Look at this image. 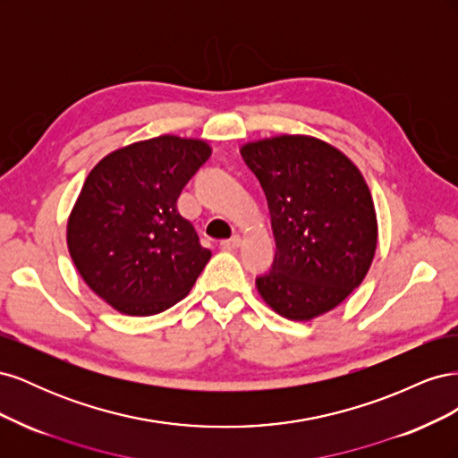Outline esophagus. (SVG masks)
Wrapping results in <instances>:
<instances>
[{"label":"esophagus","instance_id":"esophagus-1","mask_svg":"<svg viewBox=\"0 0 458 458\" xmlns=\"http://www.w3.org/2000/svg\"><path fill=\"white\" fill-rule=\"evenodd\" d=\"M219 246L224 248V250H237V248L241 246V237H239V234H233L231 239L221 241V242H219Z\"/></svg>","mask_w":458,"mask_h":458}]
</instances>
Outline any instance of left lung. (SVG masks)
<instances>
[{"instance_id": "obj_1", "label": "left lung", "mask_w": 458, "mask_h": 458, "mask_svg": "<svg viewBox=\"0 0 458 458\" xmlns=\"http://www.w3.org/2000/svg\"><path fill=\"white\" fill-rule=\"evenodd\" d=\"M266 192L276 252L256 279L267 306L290 321L335 310L363 283L378 224L357 165L311 135H276L241 147Z\"/></svg>"}]
</instances>
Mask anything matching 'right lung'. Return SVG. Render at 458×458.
Returning <instances> with one entry per match:
<instances>
[{"label":"right lung","instance_id":"1","mask_svg":"<svg viewBox=\"0 0 458 458\" xmlns=\"http://www.w3.org/2000/svg\"><path fill=\"white\" fill-rule=\"evenodd\" d=\"M202 140L160 135L106 155L86 177L66 225L68 252L116 311L155 315L183 300L212 252L177 199L210 158Z\"/></svg>","mask_w":458,"mask_h":458}]
</instances>
